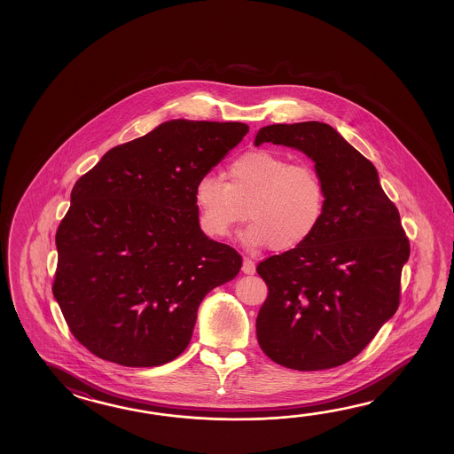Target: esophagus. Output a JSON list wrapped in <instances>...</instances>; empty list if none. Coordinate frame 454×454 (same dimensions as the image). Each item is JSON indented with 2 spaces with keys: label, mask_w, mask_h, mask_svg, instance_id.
Returning a JSON list of instances; mask_svg holds the SVG:
<instances>
[{
  "label": "esophagus",
  "mask_w": 454,
  "mask_h": 454,
  "mask_svg": "<svg viewBox=\"0 0 454 454\" xmlns=\"http://www.w3.org/2000/svg\"><path fill=\"white\" fill-rule=\"evenodd\" d=\"M241 270H243L245 274H254V272H256L254 261L250 260V258H245V260H243V266H241Z\"/></svg>",
  "instance_id": "esophagus-1"
}]
</instances>
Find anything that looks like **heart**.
<instances>
[{
    "label": "heart",
    "mask_w": 454,
    "mask_h": 454,
    "mask_svg": "<svg viewBox=\"0 0 454 454\" xmlns=\"http://www.w3.org/2000/svg\"><path fill=\"white\" fill-rule=\"evenodd\" d=\"M223 177L206 174L194 186L201 225L213 239H225L247 215V245L287 251L309 240L321 223L325 188L309 165L260 149L235 157Z\"/></svg>",
    "instance_id": "obj_1"
}]
</instances>
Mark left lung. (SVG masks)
I'll return each mask as SVG.
<instances>
[{"mask_svg": "<svg viewBox=\"0 0 454 454\" xmlns=\"http://www.w3.org/2000/svg\"><path fill=\"white\" fill-rule=\"evenodd\" d=\"M262 143L297 149L325 188L317 231L258 264L268 299L256 318L262 352L282 367L315 372L358 356L399 307L409 240L375 165L319 121L261 128Z\"/></svg>", "mask_w": 454, "mask_h": 454, "instance_id": "left-lung-1", "label": "left lung"}]
</instances>
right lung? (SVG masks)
Wrapping results in <instances>:
<instances>
[{"label": "right lung", "instance_id": "add662e5", "mask_svg": "<svg viewBox=\"0 0 454 454\" xmlns=\"http://www.w3.org/2000/svg\"><path fill=\"white\" fill-rule=\"evenodd\" d=\"M248 126L170 120L110 149L77 180L57 231L53 295L74 338L123 367L188 348L200 303L241 256L200 227L194 186Z\"/></svg>", "mask_w": 454, "mask_h": 454}]
</instances>
